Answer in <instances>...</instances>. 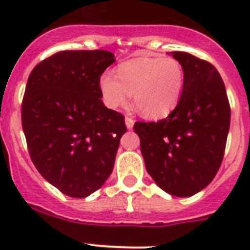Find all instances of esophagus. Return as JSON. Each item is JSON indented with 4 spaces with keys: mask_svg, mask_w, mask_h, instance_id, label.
<instances>
[{
    "mask_svg": "<svg viewBox=\"0 0 250 250\" xmlns=\"http://www.w3.org/2000/svg\"><path fill=\"white\" fill-rule=\"evenodd\" d=\"M134 123H135V121L132 120L131 118H129V116H127V118H125V124H126L127 129H132V126H134Z\"/></svg>",
    "mask_w": 250,
    "mask_h": 250,
    "instance_id": "1",
    "label": "esophagus"
}]
</instances>
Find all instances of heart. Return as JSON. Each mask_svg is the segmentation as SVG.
I'll return each instance as SVG.
<instances>
[{
	"label": "heart",
	"mask_w": 250,
	"mask_h": 250,
	"mask_svg": "<svg viewBox=\"0 0 250 250\" xmlns=\"http://www.w3.org/2000/svg\"><path fill=\"white\" fill-rule=\"evenodd\" d=\"M184 86V70L173 57L139 56L118 67V77L105 72L100 79L104 103L123 107L132 94L134 104L147 119H163L178 105Z\"/></svg>",
	"instance_id": "heart-1"
}]
</instances>
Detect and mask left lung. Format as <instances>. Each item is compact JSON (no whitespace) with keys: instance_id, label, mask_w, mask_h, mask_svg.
<instances>
[{"instance_id":"obj_1","label":"left lung","mask_w":250,"mask_h":250,"mask_svg":"<svg viewBox=\"0 0 250 250\" xmlns=\"http://www.w3.org/2000/svg\"><path fill=\"white\" fill-rule=\"evenodd\" d=\"M184 70L178 105L158 123L136 121L149 175L174 196H191L210 184L224 156L230 106L219 72L205 60L174 51Z\"/></svg>"}]
</instances>
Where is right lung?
<instances>
[{"mask_svg": "<svg viewBox=\"0 0 250 250\" xmlns=\"http://www.w3.org/2000/svg\"><path fill=\"white\" fill-rule=\"evenodd\" d=\"M114 62L105 50L60 51L28 76L21 118L31 160L71 198L103 187L126 132L125 118L101 100L100 77Z\"/></svg>", "mask_w": 250, "mask_h": 250, "instance_id": "obj_1", "label": "right lung"}]
</instances>
